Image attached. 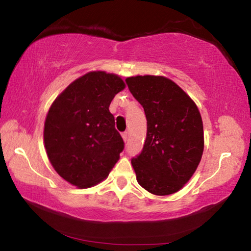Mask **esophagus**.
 Wrapping results in <instances>:
<instances>
[{
    "instance_id": "1",
    "label": "esophagus",
    "mask_w": 251,
    "mask_h": 251,
    "mask_svg": "<svg viewBox=\"0 0 251 251\" xmlns=\"http://www.w3.org/2000/svg\"><path fill=\"white\" fill-rule=\"evenodd\" d=\"M122 137L124 139V142L127 141V137H128V133L127 131H124V133H122Z\"/></svg>"
}]
</instances>
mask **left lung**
<instances>
[{
  "mask_svg": "<svg viewBox=\"0 0 251 251\" xmlns=\"http://www.w3.org/2000/svg\"><path fill=\"white\" fill-rule=\"evenodd\" d=\"M126 84L147 120L146 141L131 158L138 184L166 196L194 175L203 151V127L194 100L164 76H133Z\"/></svg>",
  "mask_w": 251,
  "mask_h": 251,
  "instance_id": "obj_1",
  "label": "left lung"
}]
</instances>
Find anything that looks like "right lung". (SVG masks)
<instances>
[{"instance_id": "1", "label": "right lung", "mask_w": 251, "mask_h": 251, "mask_svg": "<svg viewBox=\"0 0 251 251\" xmlns=\"http://www.w3.org/2000/svg\"><path fill=\"white\" fill-rule=\"evenodd\" d=\"M124 88L120 76L90 72L70 84L50 106L44 125L46 154L70 184L79 188L99 184L120 159L124 141L108 107Z\"/></svg>"}]
</instances>
